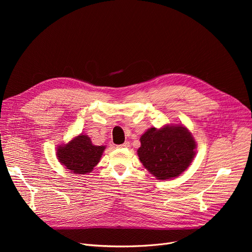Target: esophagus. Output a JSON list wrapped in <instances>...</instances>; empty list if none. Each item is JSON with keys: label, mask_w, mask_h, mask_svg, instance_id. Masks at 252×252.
Listing matches in <instances>:
<instances>
[{"label": "esophagus", "mask_w": 252, "mask_h": 252, "mask_svg": "<svg viewBox=\"0 0 252 252\" xmlns=\"http://www.w3.org/2000/svg\"><path fill=\"white\" fill-rule=\"evenodd\" d=\"M117 147H118V148H127V147H129V143H128V142H125L124 144L118 145Z\"/></svg>", "instance_id": "obj_1"}]
</instances>
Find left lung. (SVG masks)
<instances>
[{"mask_svg":"<svg viewBox=\"0 0 252 252\" xmlns=\"http://www.w3.org/2000/svg\"><path fill=\"white\" fill-rule=\"evenodd\" d=\"M139 159L157 180H170L183 174L195 156L196 142L187 127L166 125L151 127L140 138Z\"/></svg>","mask_w":252,"mask_h":252,"instance_id":"left-lung-1","label":"left lung"}]
</instances>
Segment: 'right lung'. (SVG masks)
Masks as SVG:
<instances>
[{"mask_svg":"<svg viewBox=\"0 0 252 252\" xmlns=\"http://www.w3.org/2000/svg\"><path fill=\"white\" fill-rule=\"evenodd\" d=\"M105 146H96L90 137L81 134L68 143L60 145L57 148L59 162L71 171V174L85 175L91 173L100 161Z\"/></svg>","mask_w":252,"mask_h":252,"instance_id":"add662e5","label":"right lung"}]
</instances>
